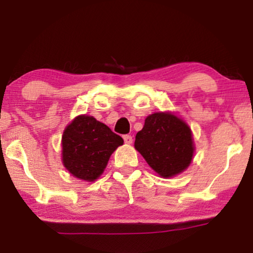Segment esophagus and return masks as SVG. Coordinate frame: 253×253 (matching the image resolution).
I'll list each match as a JSON object with an SVG mask.
<instances>
[{"mask_svg":"<svg viewBox=\"0 0 253 253\" xmlns=\"http://www.w3.org/2000/svg\"><path fill=\"white\" fill-rule=\"evenodd\" d=\"M123 139H124V143L126 144H131L132 143V136H130V134H126V136H123Z\"/></svg>","mask_w":253,"mask_h":253,"instance_id":"1","label":"esophagus"}]
</instances>
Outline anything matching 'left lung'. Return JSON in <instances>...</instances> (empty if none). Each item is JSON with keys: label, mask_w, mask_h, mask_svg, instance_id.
<instances>
[{"label": "left lung", "mask_w": 253, "mask_h": 253, "mask_svg": "<svg viewBox=\"0 0 253 253\" xmlns=\"http://www.w3.org/2000/svg\"><path fill=\"white\" fill-rule=\"evenodd\" d=\"M134 147L162 177H171L191 164L193 141L190 127L169 113L152 114L136 134Z\"/></svg>", "instance_id": "left-lung-1"}]
</instances>
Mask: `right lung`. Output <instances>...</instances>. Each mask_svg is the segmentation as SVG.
Returning <instances> with one entry per match:
<instances>
[{
	"mask_svg": "<svg viewBox=\"0 0 253 253\" xmlns=\"http://www.w3.org/2000/svg\"><path fill=\"white\" fill-rule=\"evenodd\" d=\"M122 137L92 116H78L65 127L62 137L64 167L76 177L93 182L106 168Z\"/></svg>",
	"mask_w": 253,
	"mask_h": 253,
	"instance_id": "right-lung-1",
	"label": "right lung"
}]
</instances>
